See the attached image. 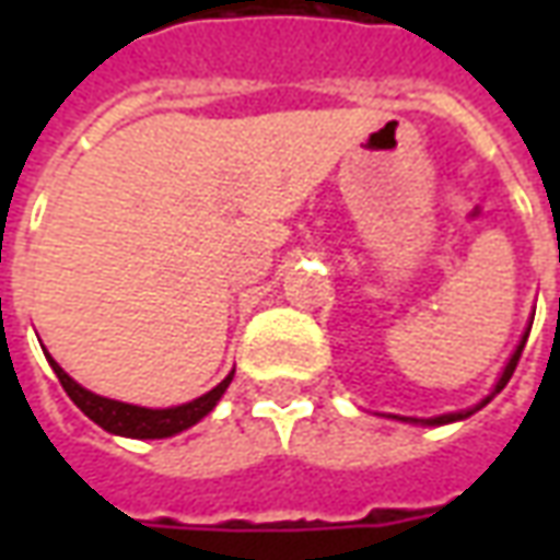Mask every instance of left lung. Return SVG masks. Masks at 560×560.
<instances>
[{
    "instance_id": "left-lung-1",
    "label": "left lung",
    "mask_w": 560,
    "mask_h": 560,
    "mask_svg": "<svg viewBox=\"0 0 560 560\" xmlns=\"http://www.w3.org/2000/svg\"><path fill=\"white\" fill-rule=\"evenodd\" d=\"M525 341H528V332H525V339H522V345H518V348H516V353H513V357H510V363H506L504 375H501V381H498V384H494V393H501V389L506 387V381H510V377H513V372H516L518 357H522V348H525ZM489 399H492V396H489ZM489 399L482 401V405H489ZM482 405H477V408H482ZM468 413H474V411H468ZM468 413H444V417H434V420H429V422H434V425H441V422L462 420V417H468Z\"/></svg>"
}]
</instances>
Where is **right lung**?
<instances>
[{"label": "right lung", "mask_w": 560, "mask_h": 560, "mask_svg": "<svg viewBox=\"0 0 560 560\" xmlns=\"http://www.w3.org/2000/svg\"><path fill=\"white\" fill-rule=\"evenodd\" d=\"M47 360L54 365L56 377H59V384L68 393V399L74 401L80 411L86 413L92 422H98L102 429H107V432L126 434V438H171V434L183 432V429L195 425L197 420H203L215 408V401L224 396V389L233 381L231 372V375L221 381L219 387L209 389L207 396L188 401V405H179V408L152 411V408H138V405H126V401L102 399V396H95L90 389L80 387L78 381H71L50 353H47Z\"/></svg>", "instance_id": "right-lung-1"}]
</instances>
